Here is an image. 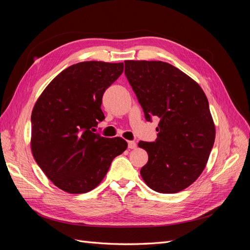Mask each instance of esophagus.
<instances>
[{"label": "esophagus", "mask_w": 250, "mask_h": 250, "mask_svg": "<svg viewBox=\"0 0 250 250\" xmlns=\"http://www.w3.org/2000/svg\"><path fill=\"white\" fill-rule=\"evenodd\" d=\"M128 148L135 149V148H137V144H135V142H133V141H129V142H128Z\"/></svg>", "instance_id": "obj_1"}]
</instances>
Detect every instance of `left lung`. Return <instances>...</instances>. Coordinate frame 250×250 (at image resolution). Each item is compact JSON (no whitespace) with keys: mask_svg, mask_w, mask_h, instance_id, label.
<instances>
[{"mask_svg":"<svg viewBox=\"0 0 250 250\" xmlns=\"http://www.w3.org/2000/svg\"><path fill=\"white\" fill-rule=\"evenodd\" d=\"M125 75L147 121L160 118L154 142L139 143L148 153L141 175L153 191L185 190L206 168L215 125L202 88L184 72L163 62L126 60Z\"/></svg>","mask_w":250,"mask_h":250,"instance_id":"8db88e82","label":"left lung"}]
</instances>
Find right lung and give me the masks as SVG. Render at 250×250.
Here are the masks:
<instances>
[{"mask_svg":"<svg viewBox=\"0 0 250 250\" xmlns=\"http://www.w3.org/2000/svg\"><path fill=\"white\" fill-rule=\"evenodd\" d=\"M124 64L83 62L66 67L36 101L31 115V149L47 177L62 190L81 194L99 185L127 143L94 132L104 120L102 97Z\"/></svg>","mask_w":250,"mask_h":250,"instance_id":"add662e5","label":"right lung"}]
</instances>
